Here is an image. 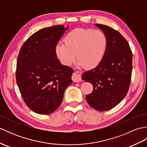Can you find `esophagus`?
Returning <instances> with one entry per match:
<instances>
[{"label":"esophagus","mask_w":147,"mask_h":147,"mask_svg":"<svg viewBox=\"0 0 147 147\" xmlns=\"http://www.w3.org/2000/svg\"><path fill=\"white\" fill-rule=\"evenodd\" d=\"M72 80H73L74 82H80L82 81L81 76L77 71L73 74V76H72Z\"/></svg>","instance_id":"34e87169"}]
</instances>
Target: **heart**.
<instances>
[{"label": "heart", "mask_w": 147, "mask_h": 147, "mask_svg": "<svg viewBox=\"0 0 147 147\" xmlns=\"http://www.w3.org/2000/svg\"><path fill=\"white\" fill-rule=\"evenodd\" d=\"M55 47V54L61 63L69 66L75 61L85 69L95 67L104 58L107 45L105 34L100 30L76 28Z\"/></svg>", "instance_id": "heart-1"}]
</instances>
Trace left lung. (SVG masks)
Listing matches in <instances>:
<instances>
[{
    "label": "left lung",
    "mask_w": 147,
    "mask_h": 147,
    "mask_svg": "<svg viewBox=\"0 0 147 147\" xmlns=\"http://www.w3.org/2000/svg\"><path fill=\"white\" fill-rule=\"evenodd\" d=\"M95 25L107 40L104 58L97 66L83 73L82 80L92 83L93 90L86 96L88 104L98 111L114 108L126 95L132 73V52L121 34L108 26Z\"/></svg>",
    "instance_id": "1"
}]
</instances>
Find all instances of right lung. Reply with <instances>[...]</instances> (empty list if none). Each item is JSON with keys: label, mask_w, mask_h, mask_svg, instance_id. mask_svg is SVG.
<instances>
[{"label": "right lung", "mask_w": 147, "mask_h": 147, "mask_svg": "<svg viewBox=\"0 0 147 147\" xmlns=\"http://www.w3.org/2000/svg\"><path fill=\"white\" fill-rule=\"evenodd\" d=\"M68 28L55 25L38 30L19 53L17 85L26 105L37 114L54 112L61 104L65 88L73 83V69L62 65L55 51Z\"/></svg>", "instance_id": "obj_1"}]
</instances>
